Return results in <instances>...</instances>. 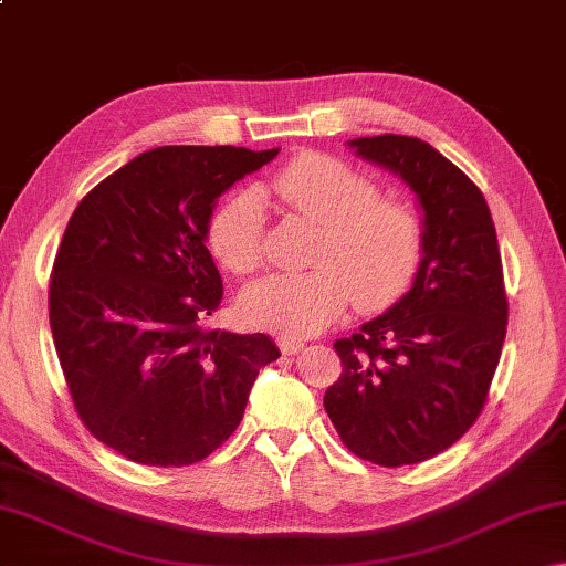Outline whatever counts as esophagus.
<instances>
[{
  "mask_svg": "<svg viewBox=\"0 0 566 566\" xmlns=\"http://www.w3.org/2000/svg\"><path fill=\"white\" fill-rule=\"evenodd\" d=\"M276 347H280L284 354H296L304 347V344L300 339H292V337H276Z\"/></svg>",
  "mask_w": 566,
  "mask_h": 566,
  "instance_id": "1",
  "label": "esophagus"
}]
</instances>
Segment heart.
I'll return each mask as SVG.
<instances>
[{"label": "heart", "mask_w": 566, "mask_h": 566, "mask_svg": "<svg viewBox=\"0 0 566 566\" xmlns=\"http://www.w3.org/2000/svg\"><path fill=\"white\" fill-rule=\"evenodd\" d=\"M274 197L324 227L304 274H272L242 296L256 327L304 337L327 327L352 302L361 312L387 310L405 296L424 260V222L411 205L379 197V187L337 157L306 151L270 179ZM264 209L254 191H239L217 209L209 247L229 272L249 274L264 262Z\"/></svg>", "instance_id": "obj_1"}]
</instances>
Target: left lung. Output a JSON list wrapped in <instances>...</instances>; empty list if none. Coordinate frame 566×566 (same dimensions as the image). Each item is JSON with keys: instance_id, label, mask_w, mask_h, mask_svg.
Wrapping results in <instances>:
<instances>
[{"instance_id": "1", "label": "left lung", "mask_w": 566, "mask_h": 566, "mask_svg": "<svg viewBox=\"0 0 566 566\" xmlns=\"http://www.w3.org/2000/svg\"><path fill=\"white\" fill-rule=\"evenodd\" d=\"M349 145L417 191L424 260L389 312L334 342L342 375L324 409L352 454L417 464L467 434L486 405L510 314L500 244L482 191L432 145L401 134Z\"/></svg>"}]
</instances>
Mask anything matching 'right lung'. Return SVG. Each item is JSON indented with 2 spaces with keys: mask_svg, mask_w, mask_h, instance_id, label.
Returning <instances> with one entry per match:
<instances>
[{
  "mask_svg": "<svg viewBox=\"0 0 566 566\" xmlns=\"http://www.w3.org/2000/svg\"><path fill=\"white\" fill-rule=\"evenodd\" d=\"M280 149L159 147L76 205L50 276V327L84 427L147 467H187L244 417L266 334L205 327L222 276L205 247L214 199Z\"/></svg>",
  "mask_w": 566,
  "mask_h": 566,
  "instance_id": "1",
  "label": "right lung"
}]
</instances>
